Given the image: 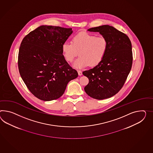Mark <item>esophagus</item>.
<instances>
[{
    "label": "esophagus",
    "mask_w": 153,
    "mask_h": 153,
    "mask_svg": "<svg viewBox=\"0 0 153 153\" xmlns=\"http://www.w3.org/2000/svg\"><path fill=\"white\" fill-rule=\"evenodd\" d=\"M78 73L79 76H81L82 75V71H78Z\"/></svg>",
    "instance_id": "obj_1"
}]
</instances>
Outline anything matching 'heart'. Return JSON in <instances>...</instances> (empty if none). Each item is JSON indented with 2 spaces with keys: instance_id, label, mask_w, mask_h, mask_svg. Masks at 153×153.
<instances>
[{
  "instance_id": "b5f03b06",
  "label": "heart",
  "mask_w": 153,
  "mask_h": 153,
  "mask_svg": "<svg viewBox=\"0 0 153 153\" xmlns=\"http://www.w3.org/2000/svg\"><path fill=\"white\" fill-rule=\"evenodd\" d=\"M108 41L103 36H96L85 31L79 32L73 37L71 43H64L62 51L65 59L72 62L79 54L74 67L82 69L90 65L94 67L102 62L108 51Z\"/></svg>"
}]
</instances>
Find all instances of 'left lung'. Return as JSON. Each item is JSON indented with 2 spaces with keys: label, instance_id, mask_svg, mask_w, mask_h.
<instances>
[{
  "label": "left lung",
  "instance_id": "obj_1",
  "mask_svg": "<svg viewBox=\"0 0 153 153\" xmlns=\"http://www.w3.org/2000/svg\"><path fill=\"white\" fill-rule=\"evenodd\" d=\"M88 30L99 32L107 40L108 48L100 63L82 72L89 79L84 90L95 99L110 98L122 89L131 69V43L126 34L108 25L91 27Z\"/></svg>",
  "mask_w": 153,
  "mask_h": 153
}]
</instances>
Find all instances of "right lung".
<instances>
[{"label":"right lung","mask_w":153,"mask_h":153,"mask_svg":"<svg viewBox=\"0 0 153 153\" xmlns=\"http://www.w3.org/2000/svg\"><path fill=\"white\" fill-rule=\"evenodd\" d=\"M71 28L42 25L22 40L18 54L20 75L28 89L44 101L60 98L78 74L67 63L62 45Z\"/></svg>","instance_id":"right-lung-1"}]
</instances>
